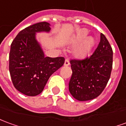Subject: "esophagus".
<instances>
[{
  "instance_id": "esophagus-1",
  "label": "esophagus",
  "mask_w": 126,
  "mask_h": 126,
  "mask_svg": "<svg viewBox=\"0 0 126 126\" xmlns=\"http://www.w3.org/2000/svg\"><path fill=\"white\" fill-rule=\"evenodd\" d=\"M69 61L68 59H66L65 61V63H64V65H65V66H68L69 65Z\"/></svg>"
}]
</instances>
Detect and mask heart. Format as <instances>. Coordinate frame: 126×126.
<instances>
[{
    "instance_id": "heart-1",
    "label": "heart",
    "mask_w": 126,
    "mask_h": 126,
    "mask_svg": "<svg viewBox=\"0 0 126 126\" xmlns=\"http://www.w3.org/2000/svg\"><path fill=\"white\" fill-rule=\"evenodd\" d=\"M87 35V31L86 30H82L76 37V42H81L82 39L85 38ZM93 44H94V40L91 37H87L85 39L76 51V55L78 57H83L84 55H86L89 51L90 48H91V46H93Z\"/></svg>"
}]
</instances>
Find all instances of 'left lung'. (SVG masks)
Here are the masks:
<instances>
[{
    "mask_svg": "<svg viewBox=\"0 0 126 126\" xmlns=\"http://www.w3.org/2000/svg\"><path fill=\"white\" fill-rule=\"evenodd\" d=\"M112 49L105 35L92 55L82 59H71L72 74L69 91L79 101L93 100L102 94L109 82L112 67Z\"/></svg>",
    "mask_w": 126,
    "mask_h": 126,
    "instance_id": "obj_1",
    "label": "left lung"
}]
</instances>
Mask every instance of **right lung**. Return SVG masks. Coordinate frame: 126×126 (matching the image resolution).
Instances as JSON below:
<instances>
[{"label":"right lung","mask_w":126,"mask_h":126,"mask_svg":"<svg viewBox=\"0 0 126 126\" xmlns=\"http://www.w3.org/2000/svg\"><path fill=\"white\" fill-rule=\"evenodd\" d=\"M50 24L39 22L22 30L11 44L9 69L14 87L28 96L44 90L50 76L63 65L64 57H44L35 32H48Z\"/></svg>","instance_id":"right-lung-1"}]
</instances>
